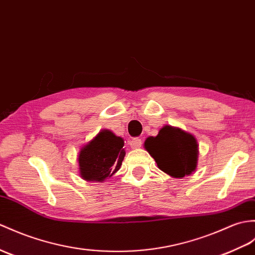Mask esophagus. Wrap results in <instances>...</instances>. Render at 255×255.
<instances>
[{
    "label": "esophagus",
    "mask_w": 255,
    "mask_h": 255,
    "mask_svg": "<svg viewBox=\"0 0 255 255\" xmlns=\"http://www.w3.org/2000/svg\"><path fill=\"white\" fill-rule=\"evenodd\" d=\"M129 144L132 147V149H139V147L142 145V140L139 138H134L129 142Z\"/></svg>",
    "instance_id": "1"
}]
</instances>
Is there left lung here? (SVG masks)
<instances>
[{
  "label": "left lung",
  "instance_id": "8db88e82",
  "mask_svg": "<svg viewBox=\"0 0 255 255\" xmlns=\"http://www.w3.org/2000/svg\"><path fill=\"white\" fill-rule=\"evenodd\" d=\"M144 147L157 167L175 178L190 175L197 168L198 142L180 128L164 126L156 137L146 138Z\"/></svg>",
  "mask_w": 255,
  "mask_h": 255
}]
</instances>
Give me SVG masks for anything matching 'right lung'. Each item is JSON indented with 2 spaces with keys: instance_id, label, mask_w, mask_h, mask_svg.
Returning <instances> with one entry per match:
<instances>
[{
  "instance_id": "right-lung-1",
  "label": "right lung",
  "mask_w": 255,
  "mask_h": 255,
  "mask_svg": "<svg viewBox=\"0 0 255 255\" xmlns=\"http://www.w3.org/2000/svg\"><path fill=\"white\" fill-rule=\"evenodd\" d=\"M124 140L109 129L100 131L81 147L78 156L80 176L87 181L102 182L121 168L125 157Z\"/></svg>"
}]
</instances>
